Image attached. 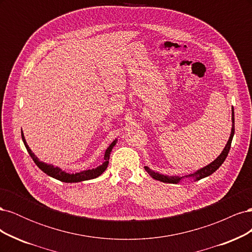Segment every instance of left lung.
Segmentation results:
<instances>
[{
    "label": "left lung",
    "instance_id": "1",
    "mask_svg": "<svg viewBox=\"0 0 252 252\" xmlns=\"http://www.w3.org/2000/svg\"><path fill=\"white\" fill-rule=\"evenodd\" d=\"M233 134H234V111H233V108H232V128H231L230 138H229V140H228L224 150L222 151V154H220L212 163H210L209 165L204 167V168H201L200 170L195 171L194 173H191L189 175H186V177H182V178H180V177H168V175L158 173V172L152 171L150 168H148V167H145V170H146L149 173L150 177H152L155 180L161 181V182H164V183H172V184H177V183H179L182 179H184V178H194L195 180H201L203 178L208 177V175L212 174L216 170H218L220 168V166L224 163V161L228 156V152H229V150H230Z\"/></svg>",
    "mask_w": 252,
    "mask_h": 252
}]
</instances>
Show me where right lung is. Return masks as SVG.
Listing matches in <instances>:
<instances>
[{
	"label": "right lung",
	"mask_w": 252,
	"mask_h": 252,
	"mask_svg": "<svg viewBox=\"0 0 252 252\" xmlns=\"http://www.w3.org/2000/svg\"><path fill=\"white\" fill-rule=\"evenodd\" d=\"M22 140L24 142L25 147L28 151V154L32 157V158L33 159V162L36 164V166L39 167V168L44 171L46 174H48L49 177L55 178L61 182H65V183H78V182H82V181H87V180H91V179H95L97 177H100V175L106 170V168L108 167V163H109V158H110V152L112 150V148L114 147V145L117 144L118 140H114L111 144L110 146L106 149L105 151V156H104V159L105 162L101 165L96 167L94 169H89V170H85V171H81L78 173H67L65 171H63L59 167H55L52 165L46 164L44 162L39 161V158H37L33 152L32 151V149L29 148V146L27 145L25 138H24V134H23L22 131Z\"/></svg>",
	"instance_id": "right-lung-1"
}]
</instances>
